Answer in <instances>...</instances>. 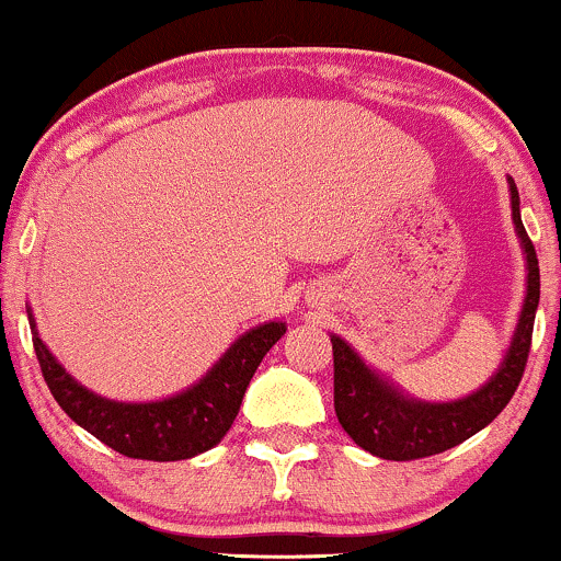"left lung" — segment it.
Masks as SVG:
<instances>
[{
    "label": "left lung",
    "mask_w": 561,
    "mask_h": 561,
    "mask_svg": "<svg viewBox=\"0 0 561 561\" xmlns=\"http://www.w3.org/2000/svg\"><path fill=\"white\" fill-rule=\"evenodd\" d=\"M508 199H512V224L527 268L525 300L512 343L485 385L456 401H422L366 364L356 347L345 343L340 334H330L334 353V411L353 443L369 450L371 456L411 461L443 454L488 427L512 401L530 353L533 321L540 300V272L536 248L519 216V192L514 179H508Z\"/></svg>",
    "instance_id": "1"
}]
</instances>
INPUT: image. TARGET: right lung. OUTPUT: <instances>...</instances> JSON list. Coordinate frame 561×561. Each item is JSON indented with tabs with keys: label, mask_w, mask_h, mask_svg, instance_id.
I'll list each match as a JSON object with an SVG mask.
<instances>
[{
	"label": "right lung",
	"mask_w": 561,
	"mask_h": 561,
	"mask_svg": "<svg viewBox=\"0 0 561 561\" xmlns=\"http://www.w3.org/2000/svg\"><path fill=\"white\" fill-rule=\"evenodd\" d=\"M28 311L34 351L55 401L79 427L128 459L179 461L205 454L229 433L237 420L250 379L276 340L287 332L285 321H263L231 343L224 356L195 385L160 401H113L81 385L38 337Z\"/></svg>",
	"instance_id": "right-lung-1"
}]
</instances>
